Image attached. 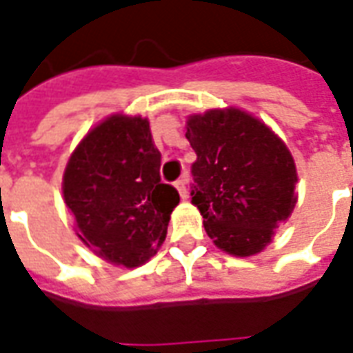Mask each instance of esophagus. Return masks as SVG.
Listing matches in <instances>:
<instances>
[{"mask_svg": "<svg viewBox=\"0 0 353 353\" xmlns=\"http://www.w3.org/2000/svg\"><path fill=\"white\" fill-rule=\"evenodd\" d=\"M174 185H176V189H177V192H179V196H181V199H185V196H187V187H185L183 177H179V179H177Z\"/></svg>", "mask_w": 353, "mask_h": 353, "instance_id": "1", "label": "esophagus"}]
</instances>
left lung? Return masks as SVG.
I'll list each match as a JSON object with an SVG mask.
<instances>
[{
    "instance_id": "1",
    "label": "left lung",
    "mask_w": 353,
    "mask_h": 353,
    "mask_svg": "<svg viewBox=\"0 0 353 353\" xmlns=\"http://www.w3.org/2000/svg\"><path fill=\"white\" fill-rule=\"evenodd\" d=\"M196 153L192 204L217 248L238 257L265 248L295 208L296 170L285 143L240 109H215L187 121Z\"/></svg>"
}]
</instances>
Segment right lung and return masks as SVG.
Wrapping results in <instances>:
<instances>
[{"label":"right lung","mask_w":353,"mask_h":353,"mask_svg":"<svg viewBox=\"0 0 353 353\" xmlns=\"http://www.w3.org/2000/svg\"><path fill=\"white\" fill-rule=\"evenodd\" d=\"M62 189L81 240L128 268L159 252L179 202L176 187L161 181V151L141 117L113 115L88 132Z\"/></svg>","instance_id":"right-lung-1"}]
</instances>
